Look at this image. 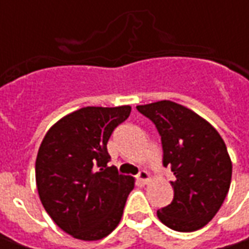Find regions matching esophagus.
Masks as SVG:
<instances>
[{"label": "esophagus", "mask_w": 249, "mask_h": 249, "mask_svg": "<svg viewBox=\"0 0 249 249\" xmlns=\"http://www.w3.org/2000/svg\"><path fill=\"white\" fill-rule=\"evenodd\" d=\"M137 180H139L141 184H146L151 180V176H149V173L146 172V171H140V173L137 175Z\"/></svg>", "instance_id": "obj_1"}]
</instances>
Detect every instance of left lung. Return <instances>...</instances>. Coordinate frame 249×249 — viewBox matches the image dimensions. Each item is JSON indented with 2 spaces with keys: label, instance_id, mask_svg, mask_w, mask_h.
<instances>
[{
  "label": "left lung",
  "instance_id": "1",
  "mask_svg": "<svg viewBox=\"0 0 249 249\" xmlns=\"http://www.w3.org/2000/svg\"><path fill=\"white\" fill-rule=\"evenodd\" d=\"M161 136L162 164L175 180L172 203L157 211L168 228L192 232L213 219L230 191L232 162L224 140L207 120L169 100L137 105Z\"/></svg>",
  "mask_w": 249,
  "mask_h": 249
}]
</instances>
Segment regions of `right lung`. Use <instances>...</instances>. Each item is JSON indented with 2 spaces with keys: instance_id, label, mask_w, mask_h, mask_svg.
I'll return each instance as SVG.
<instances>
[{
  "instance_id": "obj_1",
  "label": "right lung",
  "mask_w": 249,
  "mask_h": 249,
  "mask_svg": "<svg viewBox=\"0 0 249 249\" xmlns=\"http://www.w3.org/2000/svg\"><path fill=\"white\" fill-rule=\"evenodd\" d=\"M130 109H78L58 120L41 142L36 160L41 203L52 220L76 239L100 240L121 220L135 178L108 167L107 144Z\"/></svg>"
}]
</instances>
